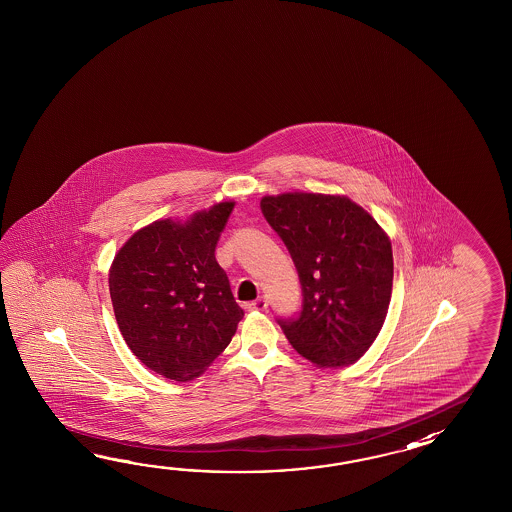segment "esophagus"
Listing matches in <instances>:
<instances>
[{
	"label": "esophagus",
	"instance_id": "1",
	"mask_svg": "<svg viewBox=\"0 0 512 512\" xmlns=\"http://www.w3.org/2000/svg\"><path fill=\"white\" fill-rule=\"evenodd\" d=\"M267 307H269V302H267V300H265L263 296H260V298H256L254 302H251V304H249V309H251V311H265Z\"/></svg>",
	"mask_w": 512,
	"mask_h": 512
}]
</instances>
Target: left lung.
Segmentation results:
<instances>
[{
  "mask_svg": "<svg viewBox=\"0 0 512 512\" xmlns=\"http://www.w3.org/2000/svg\"><path fill=\"white\" fill-rule=\"evenodd\" d=\"M261 212L291 254L302 311L278 318L285 337L320 368L359 360L379 335L392 298V243L370 214L344 196H265Z\"/></svg>",
  "mask_w": 512,
  "mask_h": 512,
  "instance_id": "left-lung-1",
  "label": "left lung"
}]
</instances>
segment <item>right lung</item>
I'll use <instances>...</instances> for the list:
<instances>
[{
    "instance_id": "add662e5",
    "label": "right lung",
    "mask_w": 512,
    "mask_h": 512,
    "mask_svg": "<svg viewBox=\"0 0 512 512\" xmlns=\"http://www.w3.org/2000/svg\"><path fill=\"white\" fill-rule=\"evenodd\" d=\"M232 201L135 232L109 269L120 333L144 366L170 381L199 377L236 333L243 309L216 261Z\"/></svg>"
}]
</instances>
